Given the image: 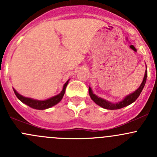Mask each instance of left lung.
Returning a JSON list of instances; mask_svg holds the SVG:
<instances>
[{
  "instance_id": "obj_1",
  "label": "left lung",
  "mask_w": 157,
  "mask_h": 157,
  "mask_svg": "<svg viewBox=\"0 0 157 157\" xmlns=\"http://www.w3.org/2000/svg\"><path fill=\"white\" fill-rule=\"evenodd\" d=\"M147 68L146 65V71H145L144 77L143 81H142L141 84H140V86H139V88L137 89V90H136L134 92H133L132 93H131V94L126 96L122 100L117 102V103H113V102H111L108 100H105V99H102V98L99 97V96H97L96 94L93 93V90H92V89L90 87H89V94H90V96L92 99V100H93L95 103L97 104L98 105H99V106H101L103 109H110V110H115V109H119L121 108H124V107L131 105V103H133V102H134V101L138 98V96H140V93H141L144 87L145 83H146V81H147Z\"/></svg>"
}]
</instances>
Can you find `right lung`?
Returning <instances> with one entry per match:
<instances>
[{
	"mask_svg": "<svg viewBox=\"0 0 157 157\" xmlns=\"http://www.w3.org/2000/svg\"><path fill=\"white\" fill-rule=\"evenodd\" d=\"M69 80L70 79L64 83L62 90H61V92L59 94L56 95V96H52V97L45 99V100H38V99L26 97V96H22L20 93H17V90L14 88H13V90L14 93H15V95L17 96V97L23 103L26 104L28 106L31 107V108L33 109H39V110H44V109H47L54 106V105H57V104L62 99L63 96H64V93H65V89L67 87V84H68Z\"/></svg>",
	"mask_w": 157,
	"mask_h": 157,
	"instance_id": "right-lung-1",
	"label": "right lung"
}]
</instances>
